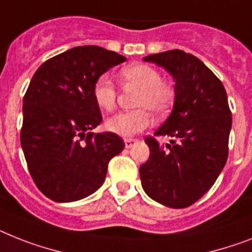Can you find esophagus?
Listing matches in <instances>:
<instances>
[{"instance_id":"34e87169","label":"esophagus","mask_w":252,"mask_h":252,"mask_svg":"<svg viewBox=\"0 0 252 252\" xmlns=\"http://www.w3.org/2000/svg\"><path fill=\"white\" fill-rule=\"evenodd\" d=\"M138 143L136 139H125V145H126V148H131L132 145H135Z\"/></svg>"}]
</instances>
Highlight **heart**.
Segmentation results:
<instances>
[{"mask_svg": "<svg viewBox=\"0 0 252 252\" xmlns=\"http://www.w3.org/2000/svg\"><path fill=\"white\" fill-rule=\"evenodd\" d=\"M121 78L128 86L139 89L135 99L138 109L121 112L105 124L108 131L120 136H132L145 130L152 122L151 112L156 116L167 113L176 99L174 85L163 81L158 70L144 63H134L122 68ZM93 97L96 105L111 112L117 103V89L108 76L97 77L93 86Z\"/></svg>", "mask_w": 252, "mask_h": 252, "instance_id": "heart-1", "label": "heart"}]
</instances>
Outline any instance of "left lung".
I'll use <instances>...</instances> for the list:
<instances>
[{
    "mask_svg": "<svg viewBox=\"0 0 252 252\" xmlns=\"http://www.w3.org/2000/svg\"><path fill=\"white\" fill-rule=\"evenodd\" d=\"M163 66L175 80L171 114L147 136L151 155L140 166L145 193L162 205L184 209L214 186L228 158L232 112L221 81L192 54L168 50L144 58ZM171 136L159 145L156 136Z\"/></svg>",
    "mask_w": 252,
    "mask_h": 252,
    "instance_id": "8db88e82",
    "label": "left lung"
}]
</instances>
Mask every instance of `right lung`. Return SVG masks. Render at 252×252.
I'll return each mask as SVG.
<instances>
[{
    "label": "right lung",
    "instance_id": "obj_1",
    "mask_svg": "<svg viewBox=\"0 0 252 252\" xmlns=\"http://www.w3.org/2000/svg\"><path fill=\"white\" fill-rule=\"evenodd\" d=\"M126 58L99 46H78L46 60L23 99L20 143L37 188L55 202L90 196L108 163L124 151L113 132H91L101 113L93 97L97 77Z\"/></svg>",
    "mask_w": 252,
    "mask_h": 252
}]
</instances>
